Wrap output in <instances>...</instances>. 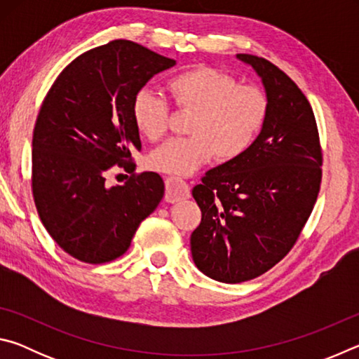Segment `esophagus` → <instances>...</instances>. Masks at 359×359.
<instances>
[{
    "label": "esophagus",
    "mask_w": 359,
    "mask_h": 359,
    "mask_svg": "<svg viewBox=\"0 0 359 359\" xmlns=\"http://www.w3.org/2000/svg\"><path fill=\"white\" fill-rule=\"evenodd\" d=\"M165 198L168 203H177L182 201V199L190 198V185L182 177H177V175H169V177H166Z\"/></svg>",
    "instance_id": "34e87169"
}]
</instances>
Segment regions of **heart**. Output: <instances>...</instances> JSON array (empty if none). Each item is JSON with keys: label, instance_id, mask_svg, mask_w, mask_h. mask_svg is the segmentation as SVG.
<instances>
[{"label": "heart", "instance_id": "b5f03b06", "mask_svg": "<svg viewBox=\"0 0 359 359\" xmlns=\"http://www.w3.org/2000/svg\"><path fill=\"white\" fill-rule=\"evenodd\" d=\"M174 104L191 112L190 136L169 139L150 154V166L161 172L191 174L212 156L231 161L244 155L263 130L269 101L258 85L238 83L209 66L182 71L168 81ZM137 131L156 141L168 130L169 104L161 95L141 90L131 104Z\"/></svg>", "mask_w": 359, "mask_h": 359}]
</instances>
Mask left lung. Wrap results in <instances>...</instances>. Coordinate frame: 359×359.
<instances>
[{
  "label": "left lung",
  "mask_w": 359,
  "mask_h": 359,
  "mask_svg": "<svg viewBox=\"0 0 359 359\" xmlns=\"http://www.w3.org/2000/svg\"><path fill=\"white\" fill-rule=\"evenodd\" d=\"M238 58L263 81L269 114L252 147L191 191L201 209L193 261L223 283L252 280L287 257L312 214L323 165L317 121L297 85L264 58Z\"/></svg>",
  "instance_id": "left-lung-1"
}]
</instances>
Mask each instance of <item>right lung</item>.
Masks as SVG:
<instances>
[{"label":"right lung","mask_w":359,"mask_h":359,"mask_svg":"<svg viewBox=\"0 0 359 359\" xmlns=\"http://www.w3.org/2000/svg\"><path fill=\"white\" fill-rule=\"evenodd\" d=\"M174 65L133 41H111L66 66L42 101L33 131V198L47 233L72 258L117 259L160 204V174H131L114 187L106 175L114 166L135 171L133 154L142 145L133 100Z\"/></svg>","instance_id":"right-lung-1"}]
</instances>
